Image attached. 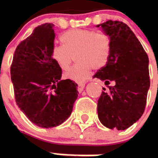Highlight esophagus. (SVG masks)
Returning <instances> with one entry per match:
<instances>
[{"label": "esophagus", "mask_w": 158, "mask_h": 158, "mask_svg": "<svg viewBox=\"0 0 158 158\" xmlns=\"http://www.w3.org/2000/svg\"><path fill=\"white\" fill-rule=\"evenodd\" d=\"M85 83H79L77 85V90L79 93H81L82 90L84 89V88H85Z\"/></svg>", "instance_id": "esophagus-1"}]
</instances>
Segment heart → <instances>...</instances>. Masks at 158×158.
Returning a JSON list of instances; mask_svg holds the SVG:
<instances>
[{"instance_id":"b5f03b06","label":"heart","mask_w":158,"mask_h":158,"mask_svg":"<svg viewBox=\"0 0 158 158\" xmlns=\"http://www.w3.org/2000/svg\"><path fill=\"white\" fill-rule=\"evenodd\" d=\"M63 45H54L51 57L58 66L66 70L75 55L77 62L65 73V77L76 82L85 81L92 68L101 69L111 53V39L103 32L86 29H73L61 36Z\"/></svg>"}]
</instances>
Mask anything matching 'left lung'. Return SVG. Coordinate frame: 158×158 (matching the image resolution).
I'll return each mask as SVG.
<instances>
[{"label": "left lung", "mask_w": 158, "mask_h": 158, "mask_svg": "<svg viewBox=\"0 0 158 158\" xmlns=\"http://www.w3.org/2000/svg\"><path fill=\"white\" fill-rule=\"evenodd\" d=\"M101 27L111 39L107 63L93 78L114 82L103 88L97 104L98 118L109 129L123 131L139 120L145 111L150 85L149 58L139 40L126 23L111 19Z\"/></svg>", "instance_id": "obj_1"}]
</instances>
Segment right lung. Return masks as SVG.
<instances>
[{"label":"right lung","mask_w":158,"mask_h":158,"mask_svg":"<svg viewBox=\"0 0 158 158\" xmlns=\"http://www.w3.org/2000/svg\"><path fill=\"white\" fill-rule=\"evenodd\" d=\"M53 23L34 29L16 47L11 80L18 107L36 126L51 128L69 118L77 99V84L61 80L62 69L51 57Z\"/></svg>","instance_id":"right-lung-1"}]
</instances>
